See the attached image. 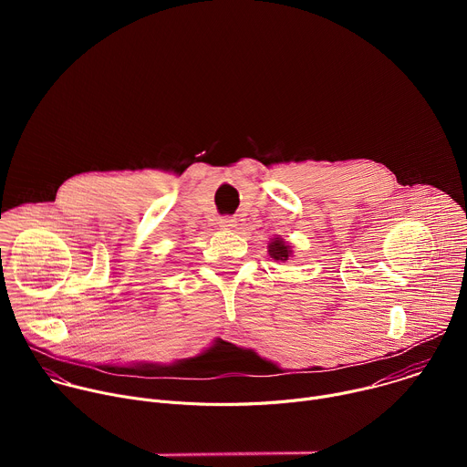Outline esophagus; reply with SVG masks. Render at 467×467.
Segmentation results:
<instances>
[{
    "mask_svg": "<svg viewBox=\"0 0 467 467\" xmlns=\"http://www.w3.org/2000/svg\"><path fill=\"white\" fill-rule=\"evenodd\" d=\"M220 227H223V229H234V227H236V220L231 218V216H225V218L220 220Z\"/></svg>",
    "mask_w": 467,
    "mask_h": 467,
    "instance_id": "obj_1",
    "label": "esophagus"
}]
</instances>
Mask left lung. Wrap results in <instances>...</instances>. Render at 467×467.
Returning a JSON list of instances; mask_svg holds the SVG:
<instances>
[{
    "label": "left lung",
    "instance_id": "obj_1",
    "mask_svg": "<svg viewBox=\"0 0 467 467\" xmlns=\"http://www.w3.org/2000/svg\"><path fill=\"white\" fill-rule=\"evenodd\" d=\"M268 251H270V256L272 258H275V260H288V256H290V245H286L283 240H274L272 244H270V247H268Z\"/></svg>",
    "mask_w": 467,
    "mask_h": 467
}]
</instances>
